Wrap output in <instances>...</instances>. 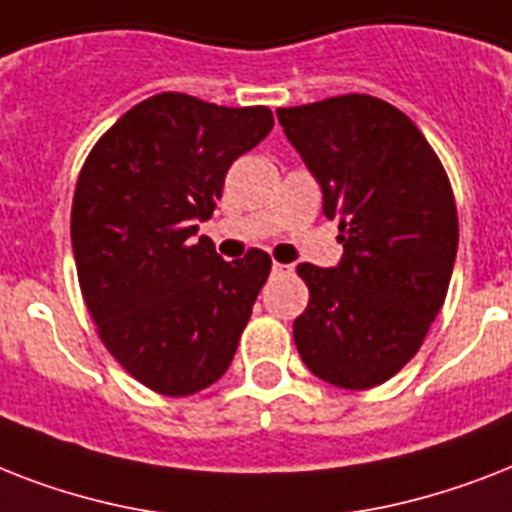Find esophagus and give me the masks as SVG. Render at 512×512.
<instances>
[{
  "mask_svg": "<svg viewBox=\"0 0 512 512\" xmlns=\"http://www.w3.org/2000/svg\"><path fill=\"white\" fill-rule=\"evenodd\" d=\"M273 273H279V276H287V273H292V265L273 263Z\"/></svg>",
  "mask_w": 512,
  "mask_h": 512,
  "instance_id": "1",
  "label": "esophagus"
}]
</instances>
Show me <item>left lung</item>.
<instances>
[{"instance_id": "obj_1", "label": "left lung", "mask_w": 512, "mask_h": 512, "mask_svg": "<svg viewBox=\"0 0 512 512\" xmlns=\"http://www.w3.org/2000/svg\"><path fill=\"white\" fill-rule=\"evenodd\" d=\"M340 217L337 268L300 263L311 300L295 345L319 380L382 385L420 350L457 257V204L444 164L417 124L372 95H337L276 111Z\"/></svg>"}]
</instances>
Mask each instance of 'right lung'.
Returning <instances> with one entry per match:
<instances>
[{
	"instance_id": "add662e5",
	"label": "right lung",
	"mask_w": 512,
	"mask_h": 512,
	"mask_svg": "<svg viewBox=\"0 0 512 512\" xmlns=\"http://www.w3.org/2000/svg\"><path fill=\"white\" fill-rule=\"evenodd\" d=\"M271 127L265 106L162 92L130 108L79 172L71 244L84 303L108 353L162 396L223 377L271 273L263 249L225 263L196 236L228 167Z\"/></svg>"
}]
</instances>
